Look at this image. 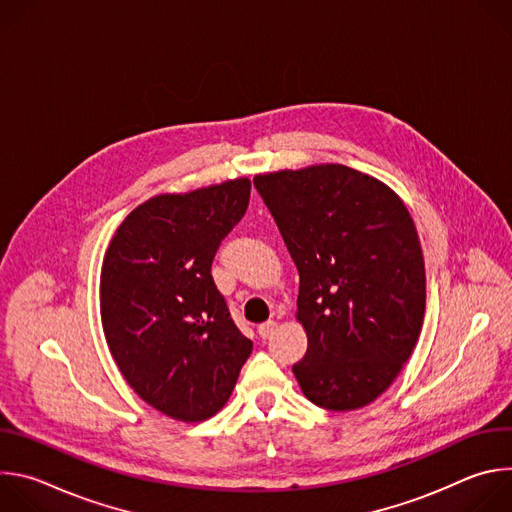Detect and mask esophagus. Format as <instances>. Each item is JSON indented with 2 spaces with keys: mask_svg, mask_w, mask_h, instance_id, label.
<instances>
[{
  "mask_svg": "<svg viewBox=\"0 0 512 512\" xmlns=\"http://www.w3.org/2000/svg\"><path fill=\"white\" fill-rule=\"evenodd\" d=\"M275 330H277V322H275V320H267V322L259 324V328H257V332H259V336H261L263 340L271 338Z\"/></svg>",
  "mask_w": 512,
  "mask_h": 512,
  "instance_id": "34e87169",
  "label": "esophagus"
}]
</instances>
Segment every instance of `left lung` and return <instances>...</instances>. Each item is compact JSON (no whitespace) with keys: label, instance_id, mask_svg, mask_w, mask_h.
I'll return each mask as SVG.
<instances>
[{"label":"left lung","instance_id":"left-lung-1","mask_svg":"<svg viewBox=\"0 0 512 512\" xmlns=\"http://www.w3.org/2000/svg\"><path fill=\"white\" fill-rule=\"evenodd\" d=\"M300 273L306 356L294 364L318 407L350 411L389 389L425 314V265L401 198L377 178L326 164L253 180Z\"/></svg>","mask_w":512,"mask_h":512}]
</instances>
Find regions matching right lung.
Segmentation results:
<instances>
[{
    "label": "right lung",
    "mask_w": 512,
    "mask_h": 512,
    "mask_svg": "<svg viewBox=\"0 0 512 512\" xmlns=\"http://www.w3.org/2000/svg\"><path fill=\"white\" fill-rule=\"evenodd\" d=\"M249 196L247 178L154 196L125 218L105 253L109 350L131 389L172 419L212 417L253 350L210 273Z\"/></svg>",
    "instance_id": "right-lung-1"
}]
</instances>
